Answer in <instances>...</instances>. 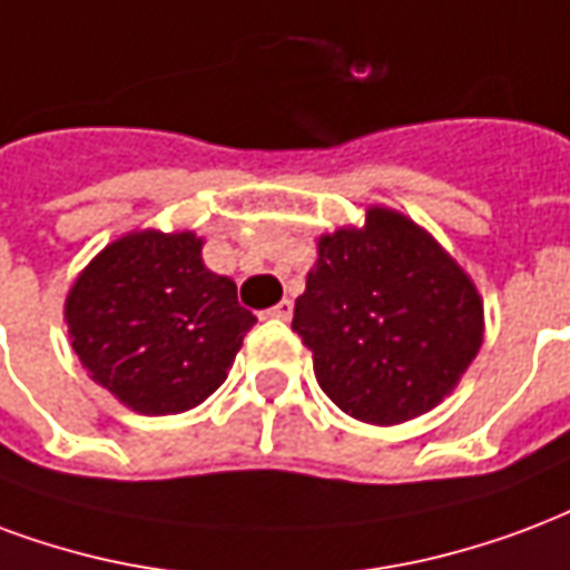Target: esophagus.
<instances>
[{"label":"esophagus","mask_w":570,"mask_h":570,"mask_svg":"<svg viewBox=\"0 0 570 570\" xmlns=\"http://www.w3.org/2000/svg\"><path fill=\"white\" fill-rule=\"evenodd\" d=\"M272 317H277V320H289V317H293V302H289V298H284V302H277V305L272 307Z\"/></svg>","instance_id":"34e87169"}]
</instances>
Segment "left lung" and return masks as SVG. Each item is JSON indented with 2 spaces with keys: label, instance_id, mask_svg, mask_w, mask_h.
<instances>
[{
  "label": "left lung",
  "instance_id": "8db88e82",
  "mask_svg": "<svg viewBox=\"0 0 570 570\" xmlns=\"http://www.w3.org/2000/svg\"><path fill=\"white\" fill-rule=\"evenodd\" d=\"M293 332L344 414L399 425L456 390L483 344V298L462 265L402 210L320 235Z\"/></svg>",
  "mask_w": 570,
  "mask_h": 570
}]
</instances>
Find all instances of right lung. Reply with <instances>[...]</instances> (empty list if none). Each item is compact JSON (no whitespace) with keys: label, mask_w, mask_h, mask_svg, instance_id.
I'll list each match as a JSON object with an SVG mask.
<instances>
[{"label":"right lung","mask_w":570,"mask_h":570,"mask_svg":"<svg viewBox=\"0 0 570 570\" xmlns=\"http://www.w3.org/2000/svg\"><path fill=\"white\" fill-rule=\"evenodd\" d=\"M196 232H126L71 284L62 317L90 377L129 411L184 414L220 390L247 328L235 281Z\"/></svg>","instance_id":"add662e5"}]
</instances>
